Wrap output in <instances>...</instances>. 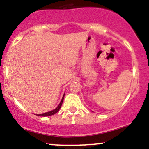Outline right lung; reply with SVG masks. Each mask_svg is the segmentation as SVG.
Returning <instances> with one entry per match:
<instances>
[{"instance_id":"add662e5","label":"right lung","mask_w":149,"mask_h":149,"mask_svg":"<svg viewBox=\"0 0 149 149\" xmlns=\"http://www.w3.org/2000/svg\"><path fill=\"white\" fill-rule=\"evenodd\" d=\"M64 96H65V94L63 95V97L62 100H61V103L59 104V105H58V107H57L56 108H55V109H53V110H51L49 111V112H45V113L44 114H40V115H39V116H42V117H47V116H50V115H55V113H57V112L59 111V109H61V106H62V104H63V99H64Z\"/></svg>"}]
</instances>
